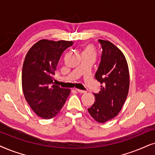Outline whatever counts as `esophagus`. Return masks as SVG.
Instances as JSON below:
<instances>
[{
  "label": "esophagus",
  "instance_id": "34e87169",
  "mask_svg": "<svg viewBox=\"0 0 155 155\" xmlns=\"http://www.w3.org/2000/svg\"><path fill=\"white\" fill-rule=\"evenodd\" d=\"M76 91H77L78 92L80 93V94H85V93H86V91H84V90H81V89H78V88H76Z\"/></svg>",
  "mask_w": 155,
  "mask_h": 155
}]
</instances>
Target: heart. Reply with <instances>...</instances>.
<instances>
[{"label":"heart","instance_id":"b5f03b06","mask_svg":"<svg viewBox=\"0 0 155 155\" xmlns=\"http://www.w3.org/2000/svg\"><path fill=\"white\" fill-rule=\"evenodd\" d=\"M83 53H91V54H95L94 49L93 48V47L91 46V45H86L84 48V51Z\"/></svg>","mask_w":155,"mask_h":155}]
</instances>
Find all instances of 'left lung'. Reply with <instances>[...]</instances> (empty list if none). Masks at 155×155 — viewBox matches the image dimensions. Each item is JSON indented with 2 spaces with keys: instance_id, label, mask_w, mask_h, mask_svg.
<instances>
[{
  "instance_id": "8db88e82",
  "label": "left lung",
  "mask_w": 155,
  "mask_h": 155,
  "mask_svg": "<svg viewBox=\"0 0 155 155\" xmlns=\"http://www.w3.org/2000/svg\"><path fill=\"white\" fill-rule=\"evenodd\" d=\"M102 47L101 60L95 78L101 84L95 102L88 109L95 120L106 123L118 114L126 100L130 75L126 59L117 47L107 40H98Z\"/></svg>"
}]
</instances>
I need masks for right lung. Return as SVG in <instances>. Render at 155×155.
<instances>
[{
  "label": "right lung",
  "instance_id": "add662e5",
  "mask_svg": "<svg viewBox=\"0 0 155 155\" xmlns=\"http://www.w3.org/2000/svg\"><path fill=\"white\" fill-rule=\"evenodd\" d=\"M71 41L41 40L27 53L22 66V86L25 100L43 119L58 114L71 92L54 83L53 75L64 51Z\"/></svg>",
  "mask_w": 155,
  "mask_h": 155
}]
</instances>
